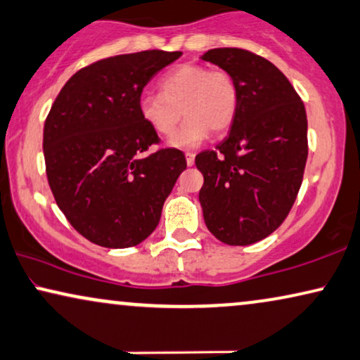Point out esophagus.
Masks as SVG:
<instances>
[{
  "instance_id": "esophagus-1",
  "label": "esophagus",
  "mask_w": 360,
  "mask_h": 360,
  "mask_svg": "<svg viewBox=\"0 0 360 360\" xmlns=\"http://www.w3.org/2000/svg\"><path fill=\"white\" fill-rule=\"evenodd\" d=\"M185 157H186V165H188V167L193 165V163H195V153L193 152H186Z\"/></svg>"
}]
</instances>
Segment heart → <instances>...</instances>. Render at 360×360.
Returning a JSON list of instances; mask_svg holds the SVG:
<instances>
[{
	"label": "heart",
	"instance_id": "b5f03b06",
	"mask_svg": "<svg viewBox=\"0 0 360 360\" xmlns=\"http://www.w3.org/2000/svg\"><path fill=\"white\" fill-rule=\"evenodd\" d=\"M160 94L139 99L140 117L158 135L174 134L181 119L186 120L170 139L176 148H195L210 132H226L240 107V87L231 72L210 69L203 64H180L158 79Z\"/></svg>",
	"mask_w": 360,
	"mask_h": 360
}]
</instances>
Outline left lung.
<instances>
[{
    "label": "left lung",
    "mask_w": 360,
    "mask_h": 360,
    "mask_svg": "<svg viewBox=\"0 0 360 360\" xmlns=\"http://www.w3.org/2000/svg\"><path fill=\"white\" fill-rule=\"evenodd\" d=\"M203 60L231 72L240 87L228 137L195 157L203 218L221 243L253 245L279 228L296 202L307 158L306 109L286 76L251 51L210 49Z\"/></svg>",
    "instance_id": "left-lung-1"
}]
</instances>
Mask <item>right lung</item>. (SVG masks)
Wrapping results in <instances>:
<instances>
[{"instance_id":"1","label":"right lung","mask_w":360,"mask_h":360,"mask_svg":"<svg viewBox=\"0 0 360 360\" xmlns=\"http://www.w3.org/2000/svg\"><path fill=\"white\" fill-rule=\"evenodd\" d=\"M181 56L150 49L105 58L64 84L44 122L46 175L56 203L79 235L104 248L150 236L186 158L158 148L139 99L155 74Z\"/></svg>"}]
</instances>
